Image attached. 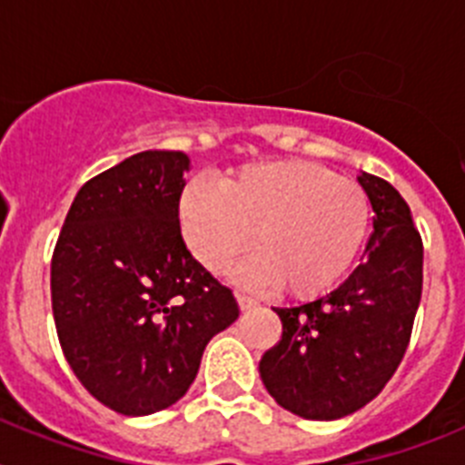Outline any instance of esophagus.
Listing matches in <instances>:
<instances>
[{
  "mask_svg": "<svg viewBox=\"0 0 465 465\" xmlns=\"http://www.w3.org/2000/svg\"><path fill=\"white\" fill-rule=\"evenodd\" d=\"M237 302H240V310L242 312L253 310V307H258V300L249 298V295H244V293H237Z\"/></svg>",
  "mask_w": 465,
  "mask_h": 465,
  "instance_id": "obj_1",
  "label": "esophagus"
}]
</instances>
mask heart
I'll list each match as a JSON object with an SVG mask.
<instances>
[{"label":"heart","mask_w":465,"mask_h":465,"mask_svg":"<svg viewBox=\"0 0 465 465\" xmlns=\"http://www.w3.org/2000/svg\"><path fill=\"white\" fill-rule=\"evenodd\" d=\"M363 188L307 160L253 163L216 188L203 179L179 197V223L193 256L223 272L252 242L258 252L237 279L277 283L291 298L326 293L354 262L368 232Z\"/></svg>","instance_id":"heart-1"}]
</instances>
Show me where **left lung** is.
I'll return each mask as SVG.
<instances>
[{
    "mask_svg": "<svg viewBox=\"0 0 465 465\" xmlns=\"http://www.w3.org/2000/svg\"><path fill=\"white\" fill-rule=\"evenodd\" d=\"M375 212L363 262L305 305L274 307L282 340L262 354L261 380L283 410L332 421L372 401L401 365L424 282V246L408 203L361 172Z\"/></svg>",
    "mask_w": 465,
    "mask_h": 465,
    "instance_id": "1",
    "label": "left lung"
}]
</instances>
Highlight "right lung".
Returning <instances> with one entry per match:
<instances>
[{
  "label": "right lung",
  "instance_id": "right-lung-1",
  "mask_svg": "<svg viewBox=\"0 0 465 465\" xmlns=\"http://www.w3.org/2000/svg\"><path fill=\"white\" fill-rule=\"evenodd\" d=\"M191 160L142 151L74 197L51 261L57 338L74 375L102 405L143 417L186 396L216 332L240 316L191 256L179 197Z\"/></svg>",
  "mask_w": 465,
  "mask_h": 465
}]
</instances>
